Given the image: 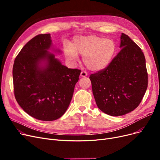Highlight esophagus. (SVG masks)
<instances>
[{"label":"esophagus","mask_w":160,"mask_h":160,"mask_svg":"<svg viewBox=\"0 0 160 160\" xmlns=\"http://www.w3.org/2000/svg\"><path fill=\"white\" fill-rule=\"evenodd\" d=\"M87 75H88V74H87L86 72L82 71V72H80V77H82V78L86 77H87Z\"/></svg>","instance_id":"34e87169"}]
</instances>
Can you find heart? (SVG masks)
<instances>
[{"label": "heart", "instance_id": "b5f03b06", "mask_svg": "<svg viewBox=\"0 0 160 160\" xmlns=\"http://www.w3.org/2000/svg\"><path fill=\"white\" fill-rule=\"evenodd\" d=\"M117 46L110 39L95 35L77 36L69 44L63 47V54L71 62L83 56V63L91 71L98 72L106 69L111 63L116 52Z\"/></svg>", "mask_w": 160, "mask_h": 160}]
</instances>
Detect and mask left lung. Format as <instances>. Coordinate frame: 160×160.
Instances as JSON below:
<instances>
[{"label": "left lung", "mask_w": 160, "mask_h": 160, "mask_svg": "<svg viewBox=\"0 0 160 160\" xmlns=\"http://www.w3.org/2000/svg\"><path fill=\"white\" fill-rule=\"evenodd\" d=\"M121 51L106 69L91 74L98 108L111 116H121L139 106L148 86L145 58L141 49L122 33Z\"/></svg>", "instance_id": "8db88e82"}]
</instances>
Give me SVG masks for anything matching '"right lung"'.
Returning <instances> with one entry per match:
<instances>
[{
	"label": "right lung",
	"mask_w": 160,
	"mask_h": 160,
	"mask_svg": "<svg viewBox=\"0 0 160 160\" xmlns=\"http://www.w3.org/2000/svg\"><path fill=\"white\" fill-rule=\"evenodd\" d=\"M50 51L62 53L50 33L38 35L22 47L13 66L17 102L29 115L45 121L65 113L81 72L63 65Z\"/></svg>",
	"instance_id": "add662e5"
}]
</instances>
